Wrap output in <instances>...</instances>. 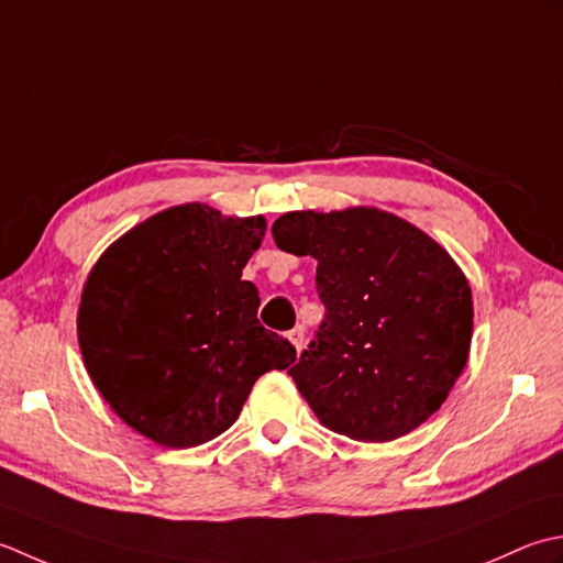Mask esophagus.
<instances>
[{"label":"esophagus","mask_w":563,"mask_h":563,"mask_svg":"<svg viewBox=\"0 0 563 563\" xmlns=\"http://www.w3.org/2000/svg\"><path fill=\"white\" fill-rule=\"evenodd\" d=\"M303 325H296L294 330H289V332H286V335H289V340H291V345L298 350V352H301L303 350Z\"/></svg>","instance_id":"34e87169"}]
</instances>
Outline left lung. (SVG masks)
<instances>
[{"label":"left lung","instance_id":"obj_1","mask_svg":"<svg viewBox=\"0 0 563 563\" xmlns=\"http://www.w3.org/2000/svg\"><path fill=\"white\" fill-rule=\"evenodd\" d=\"M272 235L318 262L325 316L289 369L318 420L360 442L426 422L472 345V289L454 260L404 218L364 206L284 213Z\"/></svg>","mask_w":563,"mask_h":563}]
</instances>
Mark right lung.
Segmentation results:
<instances>
[{
  "label": "right lung",
  "mask_w": 563,
  "mask_h": 563,
  "mask_svg": "<svg viewBox=\"0 0 563 563\" xmlns=\"http://www.w3.org/2000/svg\"><path fill=\"white\" fill-rule=\"evenodd\" d=\"M265 218L175 206L135 225L89 272L79 350L113 412L163 446L203 444L240 416L252 384L296 350L260 325L243 267Z\"/></svg>",
  "instance_id": "add662e5"
}]
</instances>
